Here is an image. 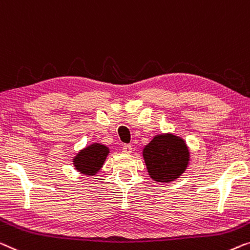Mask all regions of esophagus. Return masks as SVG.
<instances>
[{"mask_svg": "<svg viewBox=\"0 0 250 250\" xmlns=\"http://www.w3.org/2000/svg\"><path fill=\"white\" fill-rule=\"evenodd\" d=\"M122 151H124V154L125 155H129L132 152V146L131 145H125L124 148H122Z\"/></svg>", "mask_w": 250, "mask_h": 250, "instance_id": "obj_1", "label": "esophagus"}]
</instances>
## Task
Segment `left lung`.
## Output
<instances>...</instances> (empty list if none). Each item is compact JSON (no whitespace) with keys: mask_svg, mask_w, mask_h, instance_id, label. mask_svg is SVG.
Instances as JSON below:
<instances>
[{"mask_svg":"<svg viewBox=\"0 0 250 250\" xmlns=\"http://www.w3.org/2000/svg\"><path fill=\"white\" fill-rule=\"evenodd\" d=\"M186 141L175 133L156 135L143 149L148 175L152 181L168 184L182 176L191 157Z\"/></svg>","mask_w":250,"mask_h":250,"instance_id":"8db88e82","label":"left lung"}]
</instances>
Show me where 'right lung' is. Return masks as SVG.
Masks as SVG:
<instances>
[{"label":"right lung","mask_w":250,"mask_h":250,"mask_svg":"<svg viewBox=\"0 0 250 250\" xmlns=\"http://www.w3.org/2000/svg\"><path fill=\"white\" fill-rule=\"evenodd\" d=\"M110 154V148L101 143H92L78 150L73 159V165L78 173L95 176L104 165Z\"/></svg>","instance_id":"obj_1"}]
</instances>
